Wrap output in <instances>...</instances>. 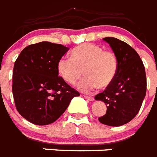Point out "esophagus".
<instances>
[{"mask_svg": "<svg viewBox=\"0 0 157 157\" xmlns=\"http://www.w3.org/2000/svg\"><path fill=\"white\" fill-rule=\"evenodd\" d=\"M84 97H85V98H86V99H88L89 101H94V97H91V96H86V95H85V96H84Z\"/></svg>", "mask_w": 157, "mask_h": 157, "instance_id": "obj_1", "label": "esophagus"}]
</instances>
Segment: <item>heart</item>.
<instances>
[{
	"label": "heart",
	"instance_id": "b5f03b06",
	"mask_svg": "<svg viewBox=\"0 0 157 157\" xmlns=\"http://www.w3.org/2000/svg\"><path fill=\"white\" fill-rule=\"evenodd\" d=\"M70 58H62L58 62V72L70 85H74L84 73L86 77L77 86L80 90L90 92L97 87L104 90L112 85L117 76V57L99 45L91 43L77 45L71 51Z\"/></svg>",
	"mask_w": 157,
	"mask_h": 157
}]
</instances>
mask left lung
<instances>
[{"label":"left lung","instance_id":"obj_1","mask_svg":"<svg viewBox=\"0 0 157 157\" xmlns=\"http://www.w3.org/2000/svg\"><path fill=\"white\" fill-rule=\"evenodd\" d=\"M118 59V71L114 81L96 100L107 105V112L98 118L102 124L120 126L136 117L147 91V78L143 61L134 49L114 37H105Z\"/></svg>","mask_w":157,"mask_h":157}]
</instances>
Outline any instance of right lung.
Segmentation results:
<instances>
[{
    "mask_svg": "<svg viewBox=\"0 0 157 157\" xmlns=\"http://www.w3.org/2000/svg\"><path fill=\"white\" fill-rule=\"evenodd\" d=\"M69 50L42 41L24 48L13 65V91L16 109L31 123L51 124L61 117L79 92L59 76L58 62Z\"/></svg>",
    "mask_w": 157,
    "mask_h": 157,
    "instance_id": "1",
    "label": "right lung"
}]
</instances>
